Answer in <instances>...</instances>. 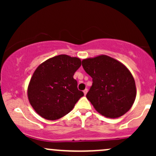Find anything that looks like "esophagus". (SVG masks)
<instances>
[{"label": "esophagus", "instance_id": "34e87169", "mask_svg": "<svg viewBox=\"0 0 156 156\" xmlns=\"http://www.w3.org/2000/svg\"><path fill=\"white\" fill-rule=\"evenodd\" d=\"M87 92H88V89H84V90H83V94H84V95H86V94H87Z\"/></svg>", "mask_w": 156, "mask_h": 156}]
</instances>
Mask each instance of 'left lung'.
Here are the masks:
<instances>
[{"label": "left lung", "mask_w": 156, "mask_h": 156, "mask_svg": "<svg viewBox=\"0 0 156 156\" xmlns=\"http://www.w3.org/2000/svg\"><path fill=\"white\" fill-rule=\"evenodd\" d=\"M86 73L92 78L87 94L98 113L115 119L130 110L136 96V83L131 73L122 63L106 55L82 60Z\"/></svg>", "instance_id": "obj_1"}]
</instances>
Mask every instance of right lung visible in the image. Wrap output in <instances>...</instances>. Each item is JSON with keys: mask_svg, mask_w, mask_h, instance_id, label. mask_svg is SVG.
I'll return each instance as SVG.
<instances>
[{"mask_svg": "<svg viewBox=\"0 0 156 156\" xmlns=\"http://www.w3.org/2000/svg\"><path fill=\"white\" fill-rule=\"evenodd\" d=\"M81 65L77 57L62 54L39 64L28 86L30 104L40 117L55 120L70 112L83 93L73 78Z\"/></svg>", "mask_w": 156, "mask_h": 156, "instance_id": "obj_1", "label": "right lung"}]
</instances>
